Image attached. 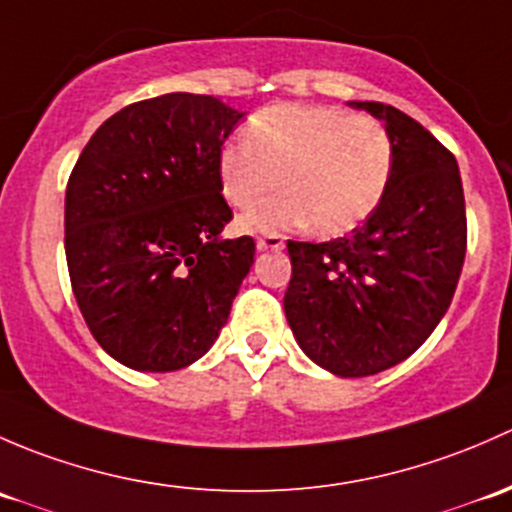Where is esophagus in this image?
I'll use <instances>...</instances> for the list:
<instances>
[{
	"instance_id": "1",
	"label": "esophagus",
	"mask_w": 512,
	"mask_h": 512,
	"mask_svg": "<svg viewBox=\"0 0 512 512\" xmlns=\"http://www.w3.org/2000/svg\"><path fill=\"white\" fill-rule=\"evenodd\" d=\"M283 244H286V236L276 234V231H273V234L261 236V239L256 241L258 251H281Z\"/></svg>"
}]
</instances>
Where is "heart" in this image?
<instances>
[{
    "mask_svg": "<svg viewBox=\"0 0 512 512\" xmlns=\"http://www.w3.org/2000/svg\"><path fill=\"white\" fill-rule=\"evenodd\" d=\"M392 162V138L370 115L281 103L249 120L246 142L221 147L217 177L236 209H253L282 177L287 197L241 217V229L308 224L318 236H340L379 207Z\"/></svg>",
    "mask_w": 512,
    "mask_h": 512,
    "instance_id": "heart-1",
    "label": "heart"
}]
</instances>
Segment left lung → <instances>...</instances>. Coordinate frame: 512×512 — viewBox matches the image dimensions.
<instances>
[{
	"label": "left lung",
	"mask_w": 512,
	"mask_h": 512,
	"mask_svg": "<svg viewBox=\"0 0 512 512\" xmlns=\"http://www.w3.org/2000/svg\"><path fill=\"white\" fill-rule=\"evenodd\" d=\"M387 128L392 177L350 236L288 241L286 318L305 355L340 377L407 360L449 310L466 258V199L456 157L394 105L357 103Z\"/></svg>",
	"instance_id": "1"
}]
</instances>
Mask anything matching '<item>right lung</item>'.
<instances>
[{
  "label": "right lung",
  "mask_w": 512,
  "mask_h": 512,
  "mask_svg": "<svg viewBox=\"0 0 512 512\" xmlns=\"http://www.w3.org/2000/svg\"><path fill=\"white\" fill-rule=\"evenodd\" d=\"M214 96L167 93L128 105L93 133L66 184L63 244L76 303L96 342L145 372L192 365L217 340L254 263L217 157L241 120Z\"/></svg>",
  "instance_id": "obj_1"
}]
</instances>
